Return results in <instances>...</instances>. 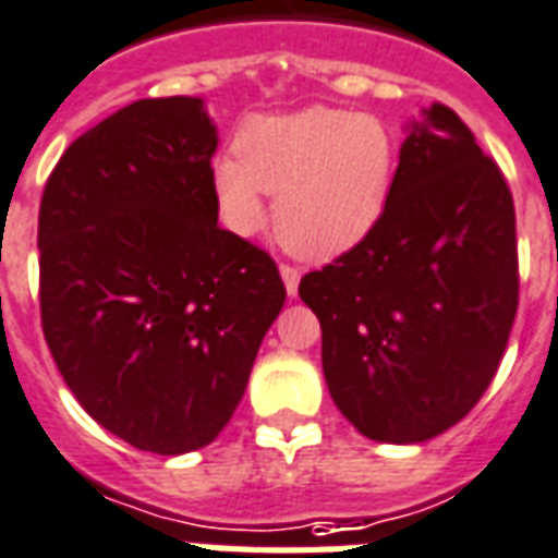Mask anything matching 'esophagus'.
<instances>
[{
	"label": "esophagus",
	"instance_id": "obj_1",
	"mask_svg": "<svg viewBox=\"0 0 558 558\" xmlns=\"http://www.w3.org/2000/svg\"><path fill=\"white\" fill-rule=\"evenodd\" d=\"M279 274H282V282H284V288H288V293H291V296H296V291H300V279H302L300 267L282 265L279 267Z\"/></svg>",
	"mask_w": 558,
	"mask_h": 558
}]
</instances>
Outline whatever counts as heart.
<instances>
[{
	"mask_svg": "<svg viewBox=\"0 0 558 558\" xmlns=\"http://www.w3.org/2000/svg\"><path fill=\"white\" fill-rule=\"evenodd\" d=\"M239 158L213 163L221 218L242 235L265 225L276 193V235L305 258H333L372 233L398 175V141L380 118L328 106L251 120Z\"/></svg>",
	"mask_w": 558,
	"mask_h": 558,
	"instance_id": "obj_1",
	"label": "heart"
}]
</instances>
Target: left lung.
<instances>
[{
	"label": "left lung",
	"instance_id": "obj_1",
	"mask_svg": "<svg viewBox=\"0 0 558 558\" xmlns=\"http://www.w3.org/2000/svg\"><path fill=\"white\" fill-rule=\"evenodd\" d=\"M333 403L383 444L456 426L498 372L519 307L515 207L470 126L432 102L363 242L302 276Z\"/></svg>",
	"mask_w": 558,
	"mask_h": 558
}]
</instances>
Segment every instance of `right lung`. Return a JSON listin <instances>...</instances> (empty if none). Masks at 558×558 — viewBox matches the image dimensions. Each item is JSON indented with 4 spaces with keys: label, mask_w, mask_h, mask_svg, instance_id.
<instances>
[{
    "label": "right lung",
    "mask_w": 558,
    "mask_h": 558,
    "mask_svg": "<svg viewBox=\"0 0 558 558\" xmlns=\"http://www.w3.org/2000/svg\"><path fill=\"white\" fill-rule=\"evenodd\" d=\"M218 137L198 97L137 100L62 153L39 202V314L102 429L158 456L233 417L284 305L279 267L218 227Z\"/></svg>",
    "instance_id": "add662e5"
}]
</instances>
